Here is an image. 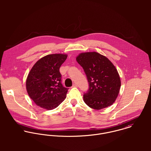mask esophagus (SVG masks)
<instances>
[{
  "mask_svg": "<svg viewBox=\"0 0 151 151\" xmlns=\"http://www.w3.org/2000/svg\"><path fill=\"white\" fill-rule=\"evenodd\" d=\"M72 87H77V84H74L73 85Z\"/></svg>",
  "mask_w": 151,
  "mask_h": 151,
  "instance_id": "1",
  "label": "esophagus"
}]
</instances>
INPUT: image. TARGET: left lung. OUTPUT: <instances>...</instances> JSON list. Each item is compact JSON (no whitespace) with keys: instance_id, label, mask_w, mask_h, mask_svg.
Returning a JSON list of instances; mask_svg holds the SVG:
<instances>
[{"instance_id":"obj_1","label":"left lung","mask_w":151,"mask_h":151,"mask_svg":"<svg viewBox=\"0 0 151 151\" xmlns=\"http://www.w3.org/2000/svg\"><path fill=\"white\" fill-rule=\"evenodd\" d=\"M76 60L84 69L89 89L84 101L92 109L101 110L116 101L121 86L117 69L108 58L95 52L80 53Z\"/></svg>"}]
</instances>
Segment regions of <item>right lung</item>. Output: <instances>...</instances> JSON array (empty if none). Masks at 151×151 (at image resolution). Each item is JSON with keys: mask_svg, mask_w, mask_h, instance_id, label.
Masks as SVG:
<instances>
[{"mask_svg": "<svg viewBox=\"0 0 151 151\" xmlns=\"http://www.w3.org/2000/svg\"><path fill=\"white\" fill-rule=\"evenodd\" d=\"M67 58L66 54L48 55L38 60L31 69L26 89L37 105L52 110L65 100L68 88L61 83L59 68Z\"/></svg>", "mask_w": 151, "mask_h": 151, "instance_id": "add662e5", "label": "right lung"}]
</instances>
